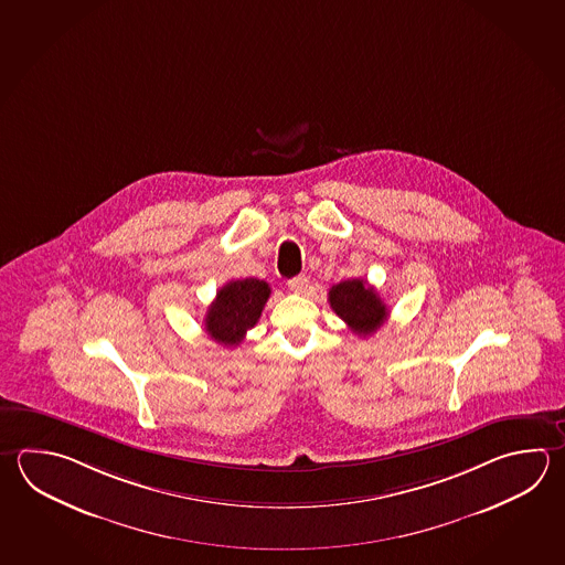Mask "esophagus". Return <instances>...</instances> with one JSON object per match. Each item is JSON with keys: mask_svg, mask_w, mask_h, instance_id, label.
I'll use <instances>...</instances> for the list:
<instances>
[{"mask_svg": "<svg viewBox=\"0 0 565 565\" xmlns=\"http://www.w3.org/2000/svg\"><path fill=\"white\" fill-rule=\"evenodd\" d=\"M308 286L309 281L306 276L294 277V279H289L288 281V288L291 289L294 294H306Z\"/></svg>", "mask_w": 565, "mask_h": 565, "instance_id": "1", "label": "esophagus"}]
</instances>
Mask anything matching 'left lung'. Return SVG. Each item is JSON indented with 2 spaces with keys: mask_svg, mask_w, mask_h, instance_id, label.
<instances>
[{
  "mask_svg": "<svg viewBox=\"0 0 565 565\" xmlns=\"http://www.w3.org/2000/svg\"><path fill=\"white\" fill-rule=\"evenodd\" d=\"M330 306L358 335H372L387 320L390 311L377 291L363 279H345L330 289Z\"/></svg>",
  "mask_w": 565,
  "mask_h": 565,
  "instance_id": "obj_1",
  "label": "left lung"
}]
</instances>
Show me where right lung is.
<instances>
[{"label": "right lung", "instance_id": "1", "mask_svg": "<svg viewBox=\"0 0 565 565\" xmlns=\"http://www.w3.org/2000/svg\"><path fill=\"white\" fill-rule=\"evenodd\" d=\"M271 289L264 279H232L217 291L205 313V333L224 345H239L256 326Z\"/></svg>", "mask_w": 565, "mask_h": 565}]
</instances>
